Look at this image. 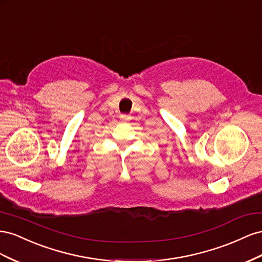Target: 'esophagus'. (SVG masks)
I'll return each mask as SVG.
<instances>
[{
    "mask_svg": "<svg viewBox=\"0 0 262 262\" xmlns=\"http://www.w3.org/2000/svg\"><path fill=\"white\" fill-rule=\"evenodd\" d=\"M129 118H130V116H129V115H127V114H122V115H121V119H122V121H124V122L128 121Z\"/></svg>",
    "mask_w": 262,
    "mask_h": 262,
    "instance_id": "esophagus-1",
    "label": "esophagus"
}]
</instances>
